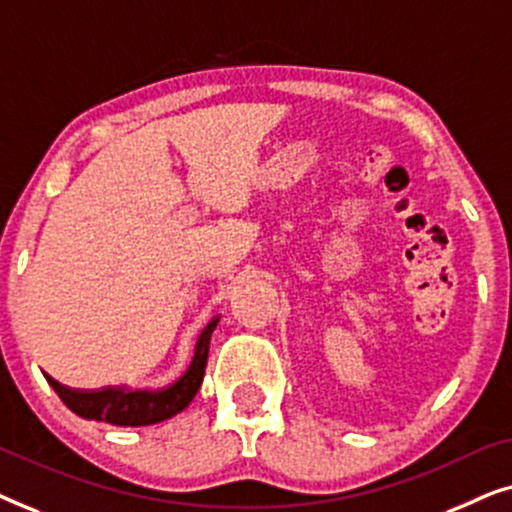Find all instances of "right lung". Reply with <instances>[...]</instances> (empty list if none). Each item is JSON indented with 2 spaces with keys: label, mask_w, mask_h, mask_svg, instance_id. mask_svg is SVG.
Returning <instances> with one entry per match:
<instances>
[{
  "label": "right lung",
  "mask_w": 512,
  "mask_h": 512,
  "mask_svg": "<svg viewBox=\"0 0 512 512\" xmlns=\"http://www.w3.org/2000/svg\"><path fill=\"white\" fill-rule=\"evenodd\" d=\"M216 324H219V317H214L205 326V331L200 333L198 342H195L191 366H188L186 373L181 375L177 382L170 384V387L153 391H132L121 387L81 391L65 387V384L53 380L51 375H46V380L55 389V394L62 398V403L83 419H97V422H107L114 426H149L165 422V419L179 415L181 410L188 408V403L193 401L195 394H198L207 368L209 340H212Z\"/></svg>",
  "instance_id": "right-lung-1"
}]
</instances>
